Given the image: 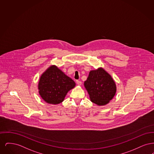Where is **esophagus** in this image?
Instances as JSON below:
<instances>
[{"mask_svg":"<svg viewBox=\"0 0 154 154\" xmlns=\"http://www.w3.org/2000/svg\"><path fill=\"white\" fill-rule=\"evenodd\" d=\"M76 83H77V84L78 85H79V86H80V85H81V84H82V82H81V81H76Z\"/></svg>","mask_w":154,"mask_h":154,"instance_id":"34e87169","label":"esophagus"}]
</instances>
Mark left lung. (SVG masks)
<instances>
[{"label":"left lung","instance_id":"obj_1","mask_svg":"<svg viewBox=\"0 0 154 154\" xmlns=\"http://www.w3.org/2000/svg\"><path fill=\"white\" fill-rule=\"evenodd\" d=\"M84 87L90 100L97 106H104L116 95L117 86L111 75L102 67L89 72Z\"/></svg>","mask_w":154,"mask_h":154}]
</instances>
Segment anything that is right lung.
Instances as JSON below:
<instances>
[{"label":"right lung","instance_id":"add662e5","mask_svg":"<svg viewBox=\"0 0 154 154\" xmlns=\"http://www.w3.org/2000/svg\"><path fill=\"white\" fill-rule=\"evenodd\" d=\"M75 83L55 65H51L40 77L38 83L39 95L48 104L62 102L67 92L74 88Z\"/></svg>","mask_w":154,"mask_h":154}]
</instances>
